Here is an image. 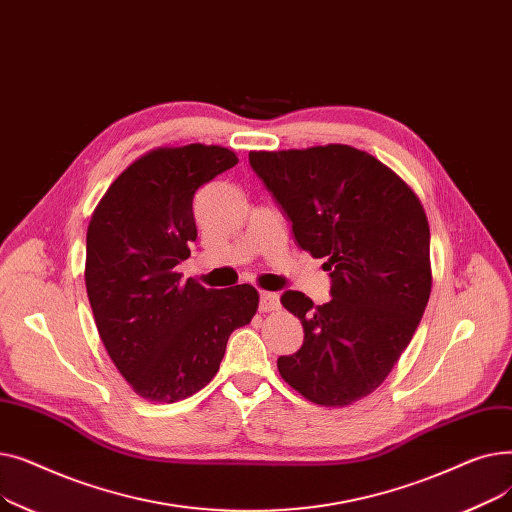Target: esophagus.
Instances as JSON below:
<instances>
[{
	"instance_id": "esophagus-1",
	"label": "esophagus",
	"mask_w": 512,
	"mask_h": 512,
	"mask_svg": "<svg viewBox=\"0 0 512 512\" xmlns=\"http://www.w3.org/2000/svg\"><path fill=\"white\" fill-rule=\"evenodd\" d=\"M280 307V297L276 292H261L259 294V311L270 313Z\"/></svg>"
}]
</instances>
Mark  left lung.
<instances>
[{
  "instance_id": "8db88e82",
  "label": "left lung",
  "mask_w": 512,
  "mask_h": 512,
  "mask_svg": "<svg viewBox=\"0 0 512 512\" xmlns=\"http://www.w3.org/2000/svg\"><path fill=\"white\" fill-rule=\"evenodd\" d=\"M249 161L299 247L324 257L332 278L324 305L297 290L282 294L305 340L278 359V371L315 405H353L388 378L429 301L423 205L398 174L351 145L251 151Z\"/></svg>"
}]
</instances>
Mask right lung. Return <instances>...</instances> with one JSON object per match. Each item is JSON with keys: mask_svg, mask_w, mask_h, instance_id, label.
<instances>
[{"mask_svg": "<svg viewBox=\"0 0 512 512\" xmlns=\"http://www.w3.org/2000/svg\"><path fill=\"white\" fill-rule=\"evenodd\" d=\"M236 164L220 145L153 149L91 215L85 284L95 324L124 380L147 400L176 402L205 388L230 334L257 311L249 284L215 290L176 272L197 238V188Z\"/></svg>", "mask_w": 512, "mask_h": 512, "instance_id": "1", "label": "right lung"}]
</instances>
